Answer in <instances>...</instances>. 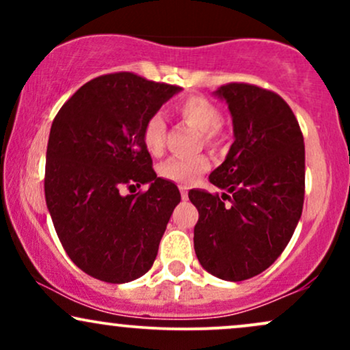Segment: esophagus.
<instances>
[{"label": "esophagus", "mask_w": 350, "mask_h": 350, "mask_svg": "<svg viewBox=\"0 0 350 350\" xmlns=\"http://www.w3.org/2000/svg\"><path fill=\"white\" fill-rule=\"evenodd\" d=\"M180 198H183V200H187V187H183L180 186Z\"/></svg>", "instance_id": "34e87169"}]
</instances>
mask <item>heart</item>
<instances>
[{
	"label": "heart",
	"mask_w": 350,
	"mask_h": 350,
	"mask_svg": "<svg viewBox=\"0 0 350 350\" xmlns=\"http://www.w3.org/2000/svg\"><path fill=\"white\" fill-rule=\"evenodd\" d=\"M176 113L187 124L202 133L206 144H215L220 135V111L211 100L206 97H187L176 105ZM166 123L161 115H152L148 118L143 128V143L151 154H161L164 146ZM207 170L206 158L180 159L171 158L159 166V176L176 184H192Z\"/></svg>",
	"instance_id": "heart-1"
}]
</instances>
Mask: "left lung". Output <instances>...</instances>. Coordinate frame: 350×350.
Masks as SVG:
<instances>
[{
    "label": "left lung",
    "mask_w": 350,
    "mask_h": 350,
    "mask_svg": "<svg viewBox=\"0 0 350 350\" xmlns=\"http://www.w3.org/2000/svg\"><path fill=\"white\" fill-rule=\"evenodd\" d=\"M227 103L234 143L208 176L222 194L192 189L198 207L194 250L211 275L243 281L281 255L304 202V142L298 120L275 92L227 83L214 92Z\"/></svg>",
    "instance_id": "obj_1"
}]
</instances>
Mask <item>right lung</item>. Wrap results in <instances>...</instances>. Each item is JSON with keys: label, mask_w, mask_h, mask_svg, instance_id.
<instances>
[{"label": "right lung", "mask_w": 350, "mask_h": 350, "mask_svg": "<svg viewBox=\"0 0 350 350\" xmlns=\"http://www.w3.org/2000/svg\"><path fill=\"white\" fill-rule=\"evenodd\" d=\"M183 90L130 72L82 85L51 126L47 211L69 258L107 283H128L152 267L179 189L158 178L143 143L148 118ZM148 184V191L123 195Z\"/></svg>", "instance_id": "add662e5"}]
</instances>
